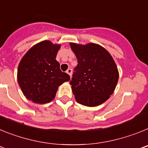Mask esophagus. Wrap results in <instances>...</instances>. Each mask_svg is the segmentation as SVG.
Here are the masks:
<instances>
[{"label": "esophagus", "instance_id": "34e87169", "mask_svg": "<svg viewBox=\"0 0 148 148\" xmlns=\"http://www.w3.org/2000/svg\"><path fill=\"white\" fill-rule=\"evenodd\" d=\"M66 73H67V74H69V75H70V76L71 77L72 76V69H68L67 70H66Z\"/></svg>", "mask_w": 148, "mask_h": 148}]
</instances>
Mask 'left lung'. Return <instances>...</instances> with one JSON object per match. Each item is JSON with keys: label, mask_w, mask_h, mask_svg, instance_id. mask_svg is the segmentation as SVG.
<instances>
[{"label": "left lung", "mask_w": 148, "mask_h": 148, "mask_svg": "<svg viewBox=\"0 0 148 148\" xmlns=\"http://www.w3.org/2000/svg\"><path fill=\"white\" fill-rule=\"evenodd\" d=\"M70 45L78 60L70 82L77 102L87 107L100 105L113 94L118 82L119 71L114 60L99 44Z\"/></svg>", "instance_id": "left-lung-1"}]
</instances>
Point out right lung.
Instances as JSON below:
<instances>
[{
  "instance_id": "obj_1",
  "label": "right lung",
  "mask_w": 148,
  "mask_h": 148,
  "mask_svg": "<svg viewBox=\"0 0 148 148\" xmlns=\"http://www.w3.org/2000/svg\"><path fill=\"white\" fill-rule=\"evenodd\" d=\"M60 47L49 40L41 41L30 48L19 63L18 84L26 98L34 103L50 102L58 87L70 80L56 59Z\"/></svg>"
}]
</instances>
